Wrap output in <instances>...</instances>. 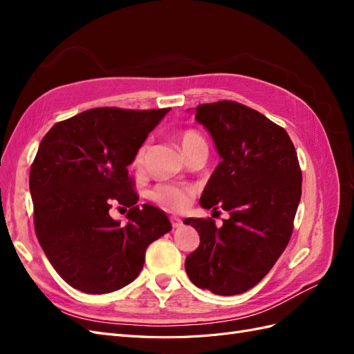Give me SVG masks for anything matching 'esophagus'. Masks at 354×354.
<instances>
[{
	"mask_svg": "<svg viewBox=\"0 0 354 354\" xmlns=\"http://www.w3.org/2000/svg\"><path fill=\"white\" fill-rule=\"evenodd\" d=\"M169 221H171V224H173L174 229L183 226V221H181L178 217H169Z\"/></svg>",
	"mask_w": 354,
	"mask_h": 354,
	"instance_id": "esophagus-1",
	"label": "esophagus"
}]
</instances>
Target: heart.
<instances>
[{
  "label": "heart",
  "instance_id": "heart-1",
  "mask_svg": "<svg viewBox=\"0 0 354 354\" xmlns=\"http://www.w3.org/2000/svg\"><path fill=\"white\" fill-rule=\"evenodd\" d=\"M178 140L181 147H183V152L186 156L194 152L196 147L199 146H207L205 138L203 136L195 130V128H186V130H181L178 134ZM149 140H145L140 146L137 147V151L133 156V162L131 165L136 169H142L145 162H146V156L149 152ZM196 186L195 185H180V183H158L153 186L149 192V198H151L156 205L162 207L165 209H173L178 211L183 209L189 205L190 199L196 195Z\"/></svg>",
  "mask_w": 354,
  "mask_h": 354
}]
</instances>
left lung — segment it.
<instances>
[{"instance_id":"1","label":"left lung","mask_w":354,"mask_h":354,"mask_svg":"<svg viewBox=\"0 0 354 354\" xmlns=\"http://www.w3.org/2000/svg\"><path fill=\"white\" fill-rule=\"evenodd\" d=\"M195 120L211 133L223 158L201 196L207 209L229 211L212 218H186L201 242L187 255L192 283L217 295L248 291L270 272L294 230L301 198V168L281 125L233 100L196 106Z\"/></svg>"}]
</instances>
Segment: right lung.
Returning a JSON list of instances; mask_svg holds the SVG:
<instances>
[{
  "label": "right lung",
  "mask_w": 354,
  "mask_h": 354,
  "mask_svg": "<svg viewBox=\"0 0 354 354\" xmlns=\"http://www.w3.org/2000/svg\"><path fill=\"white\" fill-rule=\"evenodd\" d=\"M165 109L94 108L60 121L30 165L38 242L55 270L85 294H106L140 274L147 246L171 230L165 214L137 207L128 165ZM128 207L121 227L109 216Z\"/></svg>",
  "instance_id": "add662e5"
}]
</instances>
